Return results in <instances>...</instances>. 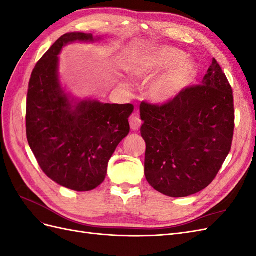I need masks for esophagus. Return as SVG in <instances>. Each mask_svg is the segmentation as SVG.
<instances>
[{"instance_id": "esophagus-1", "label": "esophagus", "mask_w": 256, "mask_h": 256, "mask_svg": "<svg viewBox=\"0 0 256 256\" xmlns=\"http://www.w3.org/2000/svg\"><path fill=\"white\" fill-rule=\"evenodd\" d=\"M129 122H130L131 129H132L134 131H138V129H140L141 125H142V120H141L140 118H138V115H132V116H131Z\"/></svg>"}]
</instances>
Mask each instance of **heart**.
<instances>
[{
    "label": "heart",
    "instance_id": "obj_1",
    "mask_svg": "<svg viewBox=\"0 0 256 256\" xmlns=\"http://www.w3.org/2000/svg\"><path fill=\"white\" fill-rule=\"evenodd\" d=\"M128 72L138 79L150 80L146 96L156 104H166L180 97L194 82L198 67L186 54L173 47L161 46L138 52L127 64Z\"/></svg>",
    "mask_w": 256,
    "mask_h": 256
}]
</instances>
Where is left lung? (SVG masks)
Segmentation results:
<instances>
[{"instance_id":"obj_1","label":"left lung","mask_w":256,"mask_h":256,"mask_svg":"<svg viewBox=\"0 0 256 256\" xmlns=\"http://www.w3.org/2000/svg\"><path fill=\"white\" fill-rule=\"evenodd\" d=\"M145 177L171 198L205 189L230 150L235 127L233 90L214 58L202 85L166 104L142 102Z\"/></svg>"}]
</instances>
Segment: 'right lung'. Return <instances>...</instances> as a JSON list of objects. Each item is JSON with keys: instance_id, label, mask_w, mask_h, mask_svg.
Segmentation results:
<instances>
[{"instance_id": "obj_1", "label": "right lung", "mask_w": 256, "mask_h": 256, "mask_svg": "<svg viewBox=\"0 0 256 256\" xmlns=\"http://www.w3.org/2000/svg\"><path fill=\"white\" fill-rule=\"evenodd\" d=\"M92 34L67 33L38 60L28 82L26 136L44 173L74 191L102 184L116 147L127 136L134 106L74 102L58 80L62 48L74 42H95Z\"/></svg>"}]
</instances>
